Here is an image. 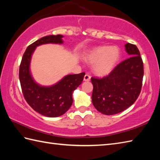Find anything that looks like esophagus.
I'll use <instances>...</instances> for the list:
<instances>
[{"instance_id":"esophagus-1","label":"esophagus","mask_w":160,"mask_h":160,"mask_svg":"<svg viewBox=\"0 0 160 160\" xmlns=\"http://www.w3.org/2000/svg\"><path fill=\"white\" fill-rule=\"evenodd\" d=\"M90 79H91V76H89V75L86 74L85 76H84V81H89Z\"/></svg>"}]
</instances>
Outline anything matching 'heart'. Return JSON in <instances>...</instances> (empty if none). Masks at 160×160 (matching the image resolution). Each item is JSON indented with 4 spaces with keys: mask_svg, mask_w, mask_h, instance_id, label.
Masks as SVG:
<instances>
[{
    "mask_svg": "<svg viewBox=\"0 0 160 160\" xmlns=\"http://www.w3.org/2000/svg\"><path fill=\"white\" fill-rule=\"evenodd\" d=\"M84 60L93 64V71L98 76L109 74L117 65L120 58V52L115 46H99L84 54Z\"/></svg>",
    "mask_w": 160,
    "mask_h": 160,
    "instance_id": "1",
    "label": "heart"
}]
</instances>
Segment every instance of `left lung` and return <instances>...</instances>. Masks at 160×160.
<instances>
[{
  "label": "left lung",
  "mask_w": 160,
  "mask_h": 160,
  "mask_svg": "<svg viewBox=\"0 0 160 160\" xmlns=\"http://www.w3.org/2000/svg\"><path fill=\"white\" fill-rule=\"evenodd\" d=\"M124 47L129 58L115 67L108 76L101 79L91 78L93 104L104 115L117 114L127 109L140 93L144 67L140 52L131 43Z\"/></svg>",
  "instance_id": "obj_1"
}]
</instances>
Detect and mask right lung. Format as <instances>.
<instances>
[{"mask_svg":"<svg viewBox=\"0 0 160 160\" xmlns=\"http://www.w3.org/2000/svg\"><path fill=\"white\" fill-rule=\"evenodd\" d=\"M63 36L42 37L28 46L24 53L19 69V79L23 96L33 110L44 116L59 117L65 113L73 103V91L82 84L85 73L67 75L57 83L42 86L37 83L30 71L32 57L38 46L45 44H62Z\"/></svg>","mask_w":160,"mask_h":160,"instance_id":"right-lung-1","label":"right lung"}]
</instances>
